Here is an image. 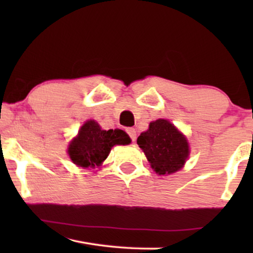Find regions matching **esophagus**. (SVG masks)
Masks as SVG:
<instances>
[{
    "label": "esophagus",
    "instance_id": "obj_1",
    "mask_svg": "<svg viewBox=\"0 0 253 253\" xmlns=\"http://www.w3.org/2000/svg\"><path fill=\"white\" fill-rule=\"evenodd\" d=\"M126 133L129 134V137L131 138V140H132V141L136 140V137H137L136 129H133V127H127V129H126Z\"/></svg>",
    "mask_w": 253,
    "mask_h": 253
}]
</instances>
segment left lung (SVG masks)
I'll return each instance as SVG.
<instances>
[{
	"label": "left lung",
	"mask_w": 253,
	"mask_h": 253,
	"mask_svg": "<svg viewBox=\"0 0 253 253\" xmlns=\"http://www.w3.org/2000/svg\"><path fill=\"white\" fill-rule=\"evenodd\" d=\"M151 167L159 175L172 174L183 167L189 157L186 138L167 120H157L138 137Z\"/></svg>",
	"instance_id": "left-lung-1"
}]
</instances>
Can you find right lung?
<instances>
[{"label": "right lung", "mask_w": 253, "mask_h": 253, "mask_svg": "<svg viewBox=\"0 0 253 253\" xmlns=\"http://www.w3.org/2000/svg\"><path fill=\"white\" fill-rule=\"evenodd\" d=\"M130 143L131 139L123 130H101L94 121H87L69 145L68 152L74 164L84 168L95 167L108 157L114 145Z\"/></svg>", "instance_id": "1"}]
</instances>
